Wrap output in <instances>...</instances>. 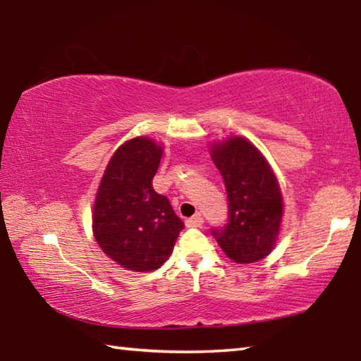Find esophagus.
Masks as SVG:
<instances>
[{"mask_svg":"<svg viewBox=\"0 0 361 361\" xmlns=\"http://www.w3.org/2000/svg\"><path fill=\"white\" fill-rule=\"evenodd\" d=\"M202 223H204V218L200 216V213H197V215H194L192 218L186 219L188 228H200V226H202Z\"/></svg>","mask_w":361,"mask_h":361,"instance_id":"34e87169","label":"esophagus"}]
</instances>
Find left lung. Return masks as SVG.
Segmentation results:
<instances>
[{
  "label": "left lung",
  "instance_id": "obj_1",
  "mask_svg": "<svg viewBox=\"0 0 361 361\" xmlns=\"http://www.w3.org/2000/svg\"><path fill=\"white\" fill-rule=\"evenodd\" d=\"M229 200V219L213 229L218 245L239 264L259 261L272 252L283 216L277 176L261 151L243 137H228L210 146Z\"/></svg>",
  "mask_w": 361,
  "mask_h": 361
}]
</instances>
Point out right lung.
<instances>
[{"mask_svg":"<svg viewBox=\"0 0 361 361\" xmlns=\"http://www.w3.org/2000/svg\"><path fill=\"white\" fill-rule=\"evenodd\" d=\"M161 157L162 146L148 137L122 143L109 159L95 195V240L127 271L161 267L183 229L169 199L152 188Z\"/></svg>","mask_w":361,"mask_h":361,"instance_id":"right-lung-1","label":"right lung"}]
</instances>
